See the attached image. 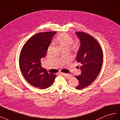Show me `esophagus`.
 <instances>
[{
	"instance_id": "34e87169",
	"label": "esophagus",
	"mask_w": 120,
	"mask_h": 120,
	"mask_svg": "<svg viewBox=\"0 0 120 120\" xmlns=\"http://www.w3.org/2000/svg\"><path fill=\"white\" fill-rule=\"evenodd\" d=\"M62 74L63 75V76L66 78H69L71 77V76L69 74H66V73H62Z\"/></svg>"
}]
</instances>
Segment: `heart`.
Wrapping results in <instances>:
<instances>
[{
    "instance_id": "b5f03b06",
    "label": "heart",
    "mask_w": 120,
    "mask_h": 120,
    "mask_svg": "<svg viewBox=\"0 0 120 120\" xmlns=\"http://www.w3.org/2000/svg\"><path fill=\"white\" fill-rule=\"evenodd\" d=\"M55 42L59 45L61 49L64 48L70 49L73 43V40L68 34L62 33L56 37Z\"/></svg>"
}]
</instances>
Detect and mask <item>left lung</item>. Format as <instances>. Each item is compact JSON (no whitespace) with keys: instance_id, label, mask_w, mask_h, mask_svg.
Segmentation results:
<instances>
[{"instance_id":"obj_1","label":"left lung","mask_w":120,"mask_h":120,"mask_svg":"<svg viewBox=\"0 0 120 120\" xmlns=\"http://www.w3.org/2000/svg\"><path fill=\"white\" fill-rule=\"evenodd\" d=\"M75 33L80 42L76 61L81 65V74L75 76L79 81L75 88L80 90L89 86L96 79L102 66L103 54L100 44L94 37L83 32Z\"/></svg>"}]
</instances>
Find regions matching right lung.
Wrapping results in <instances>:
<instances>
[{
  "label": "right lung",
  "mask_w": 120,
  "mask_h": 120,
  "mask_svg": "<svg viewBox=\"0 0 120 120\" xmlns=\"http://www.w3.org/2000/svg\"><path fill=\"white\" fill-rule=\"evenodd\" d=\"M57 32L40 33L27 41L20 53V71L30 85L40 89L48 88L54 83L56 75L49 73L41 66V60L45 57L53 37Z\"/></svg>",
  "instance_id": "1"
}]
</instances>
